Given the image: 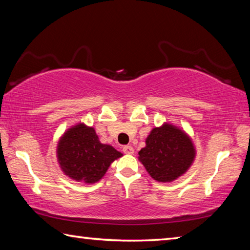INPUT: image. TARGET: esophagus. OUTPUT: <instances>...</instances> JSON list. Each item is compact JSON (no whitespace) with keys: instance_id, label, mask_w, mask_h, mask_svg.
<instances>
[{"instance_id":"esophagus-1","label":"esophagus","mask_w":250,"mask_h":250,"mask_svg":"<svg viewBox=\"0 0 250 250\" xmlns=\"http://www.w3.org/2000/svg\"><path fill=\"white\" fill-rule=\"evenodd\" d=\"M122 151H124L125 154H133L134 153V149L131 146H125L124 147H122Z\"/></svg>"}]
</instances>
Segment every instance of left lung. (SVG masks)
I'll return each mask as SVG.
<instances>
[{
    "mask_svg": "<svg viewBox=\"0 0 250 250\" xmlns=\"http://www.w3.org/2000/svg\"><path fill=\"white\" fill-rule=\"evenodd\" d=\"M195 156L192 138L180 126L164 122L151 130L138 159L152 179L167 183L185 174Z\"/></svg>",
    "mask_w": 250,
    "mask_h": 250,
    "instance_id": "1",
    "label": "left lung"
}]
</instances>
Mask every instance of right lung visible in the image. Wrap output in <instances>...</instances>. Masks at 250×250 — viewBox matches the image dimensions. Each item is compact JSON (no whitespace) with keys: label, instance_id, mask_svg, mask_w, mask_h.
I'll return each instance as SVG.
<instances>
[{"label":"right lung","instance_id":"obj_1","mask_svg":"<svg viewBox=\"0 0 250 250\" xmlns=\"http://www.w3.org/2000/svg\"><path fill=\"white\" fill-rule=\"evenodd\" d=\"M56 155L65 175L74 181L94 184L103 179L113 161L124 154L112 146L101 143L94 126L79 122L59 138Z\"/></svg>","mask_w":250,"mask_h":250}]
</instances>
